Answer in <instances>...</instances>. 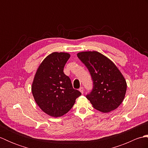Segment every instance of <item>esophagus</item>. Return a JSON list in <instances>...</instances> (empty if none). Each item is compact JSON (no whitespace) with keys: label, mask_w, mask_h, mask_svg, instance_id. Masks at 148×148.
<instances>
[{"label":"esophagus","mask_w":148,"mask_h":148,"mask_svg":"<svg viewBox=\"0 0 148 148\" xmlns=\"http://www.w3.org/2000/svg\"><path fill=\"white\" fill-rule=\"evenodd\" d=\"M79 90L80 91V92H81V93H82V94H83V93H84V88H83V86H81V87L79 89Z\"/></svg>","instance_id":"obj_1"}]
</instances>
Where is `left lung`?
Here are the masks:
<instances>
[{
  "label": "left lung",
  "instance_id": "left-lung-1",
  "mask_svg": "<svg viewBox=\"0 0 148 148\" xmlns=\"http://www.w3.org/2000/svg\"><path fill=\"white\" fill-rule=\"evenodd\" d=\"M90 73L93 88L86 95L93 108L103 112L116 109L125 98L127 83L112 61L97 51L77 53Z\"/></svg>",
  "mask_w": 148,
  "mask_h": 148
}]
</instances>
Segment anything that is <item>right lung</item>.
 Listing matches in <instances>:
<instances>
[{
    "label": "right lung",
    "mask_w": 148,
    "mask_h": 148,
    "mask_svg": "<svg viewBox=\"0 0 148 148\" xmlns=\"http://www.w3.org/2000/svg\"><path fill=\"white\" fill-rule=\"evenodd\" d=\"M70 58L66 53H53L44 60L36 72L32 92L42 111L53 117L66 114L81 93L72 87L64 68Z\"/></svg>",
    "instance_id": "right-lung-1"
}]
</instances>
